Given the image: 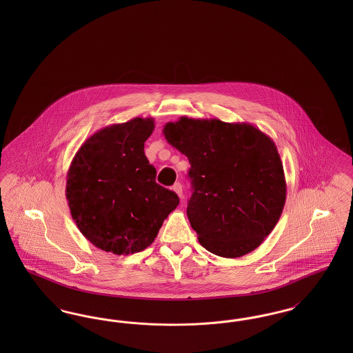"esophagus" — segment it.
Here are the masks:
<instances>
[{
	"label": "esophagus",
	"instance_id": "34e87169",
	"mask_svg": "<svg viewBox=\"0 0 353 353\" xmlns=\"http://www.w3.org/2000/svg\"><path fill=\"white\" fill-rule=\"evenodd\" d=\"M172 189L176 192V194H177L180 199H183V185L180 184V183H176V184L173 185Z\"/></svg>",
	"mask_w": 353,
	"mask_h": 353
}]
</instances>
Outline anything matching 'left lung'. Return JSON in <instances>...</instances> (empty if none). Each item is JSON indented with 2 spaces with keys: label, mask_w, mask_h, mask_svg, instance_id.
Returning <instances> with one entry per match:
<instances>
[{
  "label": "left lung",
  "mask_w": 353,
  "mask_h": 353,
  "mask_svg": "<svg viewBox=\"0 0 353 353\" xmlns=\"http://www.w3.org/2000/svg\"><path fill=\"white\" fill-rule=\"evenodd\" d=\"M190 163L186 214L208 252L238 258L255 250L281 219L285 172L272 139L249 123L181 117L164 125Z\"/></svg>",
  "instance_id": "obj_1"
}]
</instances>
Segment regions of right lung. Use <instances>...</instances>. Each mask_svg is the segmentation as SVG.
<instances>
[{
    "instance_id": "right-lung-1",
    "label": "right lung",
    "mask_w": 353,
    "mask_h": 353,
    "mask_svg": "<svg viewBox=\"0 0 353 353\" xmlns=\"http://www.w3.org/2000/svg\"><path fill=\"white\" fill-rule=\"evenodd\" d=\"M153 130L152 118L107 125L71 161L68 208L81 233L101 250L128 255L147 249L180 202L156 183V169L145 157Z\"/></svg>"
}]
</instances>
